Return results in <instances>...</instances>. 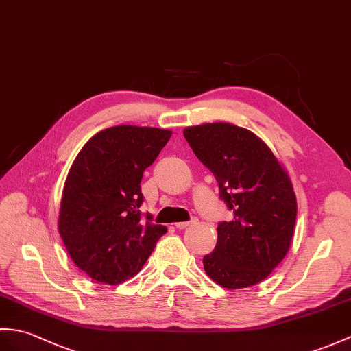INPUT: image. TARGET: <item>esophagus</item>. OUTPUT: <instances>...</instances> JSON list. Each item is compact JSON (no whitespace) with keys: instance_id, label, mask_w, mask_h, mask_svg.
Returning <instances> with one entry per match:
<instances>
[{"instance_id":"34e87169","label":"esophagus","mask_w":351,"mask_h":351,"mask_svg":"<svg viewBox=\"0 0 351 351\" xmlns=\"http://www.w3.org/2000/svg\"><path fill=\"white\" fill-rule=\"evenodd\" d=\"M195 221V219H191V221H185V223H176V229H186L190 224H193Z\"/></svg>"}]
</instances>
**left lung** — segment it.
I'll return each instance as SVG.
<instances>
[{
  "mask_svg": "<svg viewBox=\"0 0 351 351\" xmlns=\"http://www.w3.org/2000/svg\"><path fill=\"white\" fill-rule=\"evenodd\" d=\"M184 136L234 214L219 223L215 250L203 257L205 272L226 289L254 286L293 241L298 203L287 170L257 134L229 122L185 127Z\"/></svg>",
  "mask_w": 351,
  "mask_h": 351,
  "instance_id": "obj_1",
  "label": "left lung"
}]
</instances>
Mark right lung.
Returning a JSON list of instances; mask_svg holds the SVG:
<instances>
[{
    "label": "right lung",
    "instance_id": "right-lung-1",
    "mask_svg": "<svg viewBox=\"0 0 351 351\" xmlns=\"http://www.w3.org/2000/svg\"><path fill=\"white\" fill-rule=\"evenodd\" d=\"M172 132L117 125L94 134L79 151L64 182L61 239L89 278L117 286L134 276L166 226L141 218V181Z\"/></svg>",
    "mask_w": 351,
    "mask_h": 351
}]
</instances>
